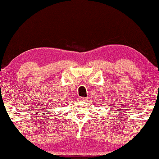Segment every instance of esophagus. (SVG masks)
<instances>
[{"label":"esophagus","mask_w":159,"mask_h":159,"mask_svg":"<svg viewBox=\"0 0 159 159\" xmlns=\"http://www.w3.org/2000/svg\"><path fill=\"white\" fill-rule=\"evenodd\" d=\"M87 98H82V97H79L78 98V100L79 101H87Z\"/></svg>","instance_id":"obj_1"}]
</instances>
